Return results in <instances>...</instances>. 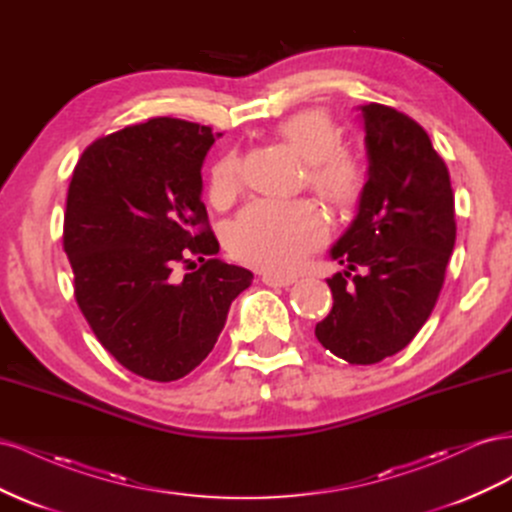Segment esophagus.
<instances>
[{"instance_id":"34e87169","label":"esophagus","mask_w":512,"mask_h":512,"mask_svg":"<svg viewBox=\"0 0 512 512\" xmlns=\"http://www.w3.org/2000/svg\"><path fill=\"white\" fill-rule=\"evenodd\" d=\"M262 284H267V286H280V288H284V286H290V284H294V277H290V275H275V273H265L262 275Z\"/></svg>"}]
</instances>
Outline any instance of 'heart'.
Segmentation results:
<instances>
[{
    "mask_svg": "<svg viewBox=\"0 0 512 512\" xmlns=\"http://www.w3.org/2000/svg\"><path fill=\"white\" fill-rule=\"evenodd\" d=\"M275 134L307 164V183L324 203L348 211L363 192V170L342 151V134L324 111H301L277 123ZM239 160L235 153L220 158L209 173V198L230 205L239 194ZM324 239V222L314 205L254 203L230 224L226 243L245 265L273 273H288Z\"/></svg>",
    "mask_w": 512,
    "mask_h": 512,
    "instance_id": "obj_1",
    "label": "heart"
}]
</instances>
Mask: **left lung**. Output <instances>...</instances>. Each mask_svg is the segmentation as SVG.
<instances>
[{"label": "left lung", "instance_id": "obj_1", "mask_svg": "<svg viewBox=\"0 0 512 512\" xmlns=\"http://www.w3.org/2000/svg\"><path fill=\"white\" fill-rule=\"evenodd\" d=\"M356 111L367 181L352 224L329 252L346 271L327 280L333 309L316 337L339 359L371 365L404 350L427 322L457 226L451 177L427 132L391 106Z\"/></svg>", "mask_w": 512, "mask_h": 512}]
</instances>
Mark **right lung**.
<instances>
[{
  "instance_id": "right-lung-1",
  "label": "right lung",
  "mask_w": 512,
  "mask_h": 512,
  "mask_svg": "<svg viewBox=\"0 0 512 512\" xmlns=\"http://www.w3.org/2000/svg\"><path fill=\"white\" fill-rule=\"evenodd\" d=\"M220 136L156 117L98 138L74 166L64 250L76 303L100 344L147 380L173 382L203 363L230 303L254 280L213 258L220 243L200 200V168ZM179 264L195 271L181 278Z\"/></svg>"
}]
</instances>
